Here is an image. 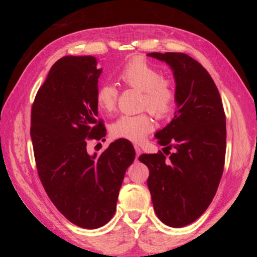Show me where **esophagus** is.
I'll return each mask as SVG.
<instances>
[{"instance_id": "1", "label": "esophagus", "mask_w": 257, "mask_h": 257, "mask_svg": "<svg viewBox=\"0 0 257 257\" xmlns=\"http://www.w3.org/2000/svg\"><path fill=\"white\" fill-rule=\"evenodd\" d=\"M134 147H135V150H136V158H138L141 155V151H143V150H141L140 147L137 146V145H135Z\"/></svg>"}]
</instances>
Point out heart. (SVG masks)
Here are the masks:
<instances>
[{"label": "heart", "mask_w": 257, "mask_h": 257, "mask_svg": "<svg viewBox=\"0 0 257 257\" xmlns=\"http://www.w3.org/2000/svg\"><path fill=\"white\" fill-rule=\"evenodd\" d=\"M118 79L125 87L143 91L141 108L157 118H166L177 103V90L172 80L162 77L161 73L145 58L136 57L125 63L118 73ZM96 105L100 111L112 112L117 106L118 90L111 84L100 85L96 91ZM154 130V120L149 113L122 114L110 127L113 138L140 143Z\"/></svg>", "instance_id": "b5f03b06"}]
</instances>
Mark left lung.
Returning a JSON list of instances; mask_svg holds the SVG:
<instances>
[{"label":"left lung","mask_w":257,"mask_h":257,"mask_svg":"<svg viewBox=\"0 0 257 257\" xmlns=\"http://www.w3.org/2000/svg\"><path fill=\"white\" fill-rule=\"evenodd\" d=\"M148 56L171 67L177 110L155 135L165 154H145L139 160L149 169L147 183L157 216L166 225L183 227L203 214L219 187L225 161V113L214 81L199 62L183 53Z\"/></svg>","instance_id":"1"}]
</instances>
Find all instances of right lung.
Instances as JSON below:
<instances>
[{
    "instance_id": "add662e5",
    "label": "right lung",
    "mask_w": 257,
    "mask_h": 257,
    "mask_svg": "<svg viewBox=\"0 0 257 257\" xmlns=\"http://www.w3.org/2000/svg\"><path fill=\"white\" fill-rule=\"evenodd\" d=\"M101 68L92 56H65L53 65L31 112V138L38 177L57 210L75 225L98 228L116 211L125 170L135 160L132 143L118 139L100 155L88 140L106 136L97 119Z\"/></svg>"
}]
</instances>
